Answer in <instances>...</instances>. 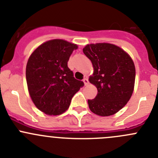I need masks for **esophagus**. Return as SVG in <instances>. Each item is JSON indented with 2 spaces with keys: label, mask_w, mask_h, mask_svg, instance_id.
Listing matches in <instances>:
<instances>
[{
  "label": "esophagus",
  "mask_w": 158,
  "mask_h": 158,
  "mask_svg": "<svg viewBox=\"0 0 158 158\" xmlns=\"http://www.w3.org/2000/svg\"><path fill=\"white\" fill-rule=\"evenodd\" d=\"M82 81H83L84 84H85V86H87L88 84H89V80H88L87 78H84L83 80Z\"/></svg>",
  "instance_id": "34e87169"
}]
</instances>
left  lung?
<instances>
[{
  "mask_svg": "<svg viewBox=\"0 0 158 158\" xmlns=\"http://www.w3.org/2000/svg\"><path fill=\"white\" fill-rule=\"evenodd\" d=\"M82 51L94 66V74L89 80L98 91L94 99L88 100L89 109L97 115H112L127 104L133 92V61L114 44H88Z\"/></svg>",
  "mask_w": 158,
  "mask_h": 158,
  "instance_id": "obj_1",
  "label": "left lung"
}]
</instances>
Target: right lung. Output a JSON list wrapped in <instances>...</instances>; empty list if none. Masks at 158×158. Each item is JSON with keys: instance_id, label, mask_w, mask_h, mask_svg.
Returning <instances> with one entry per match:
<instances>
[{"instance_id": "add662e5", "label": "right lung", "mask_w": 158, "mask_h": 158, "mask_svg": "<svg viewBox=\"0 0 158 158\" xmlns=\"http://www.w3.org/2000/svg\"><path fill=\"white\" fill-rule=\"evenodd\" d=\"M77 45L63 40L47 41L31 54L26 65L29 95L39 110L50 115L62 114L84 82L68 67Z\"/></svg>"}]
</instances>
